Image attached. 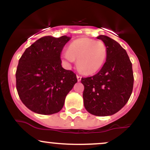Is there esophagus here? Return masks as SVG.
Here are the masks:
<instances>
[{
    "label": "esophagus",
    "instance_id": "obj_1",
    "mask_svg": "<svg viewBox=\"0 0 150 150\" xmlns=\"http://www.w3.org/2000/svg\"><path fill=\"white\" fill-rule=\"evenodd\" d=\"M77 81H78V82H80V81L81 80V79H82V77L79 76V75H77Z\"/></svg>",
    "mask_w": 150,
    "mask_h": 150
}]
</instances>
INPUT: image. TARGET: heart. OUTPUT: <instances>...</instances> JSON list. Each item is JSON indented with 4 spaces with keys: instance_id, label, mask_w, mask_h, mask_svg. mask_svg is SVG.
<instances>
[{
    "instance_id": "b5f03b06",
    "label": "heart",
    "mask_w": 150,
    "mask_h": 150,
    "mask_svg": "<svg viewBox=\"0 0 150 150\" xmlns=\"http://www.w3.org/2000/svg\"><path fill=\"white\" fill-rule=\"evenodd\" d=\"M107 56L104 43L89 38H80L68 46L63 53V59L68 63L77 59V67L82 73L90 75L100 70Z\"/></svg>"
}]
</instances>
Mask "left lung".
<instances>
[{
    "label": "left lung",
    "instance_id": "obj_1",
    "mask_svg": "<svg viewBox=\"0 0 150 150\" xmlns=\"http://www.w3.org/2000/svg\"><path fill=\"white\" fill-rule=\"evenodd\" d=\"M97 39L106 45L107 56L99 73L81 80L85 87L84 106L94 116H111L126 104L132 94V63L126 51L116 41L105 35Z\"/></svg>",
    "mask_w": 150,
    "mask_h": 150
}]
</instances>
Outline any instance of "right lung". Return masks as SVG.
Returning a JSON list of instances; mask_svg holds the SVG:
<instances>
[{"label":"right lung","mask_w":150,"mask_h":150,"mask_svg":"<svg viewBox=\"0 0 150 150\" xmlns=\"http://www.w3.org/2000/svg\"><path fill=\"white\" fill-rule=\"evenodd\" d=\"M70 39L67 36L43 37L27 48L19 60L17 90L22 103L34 113L59 112L77 82L76 75L61 65V51Z\"/></svg>","instance_id":"right-lung-1"}]
</instances>
